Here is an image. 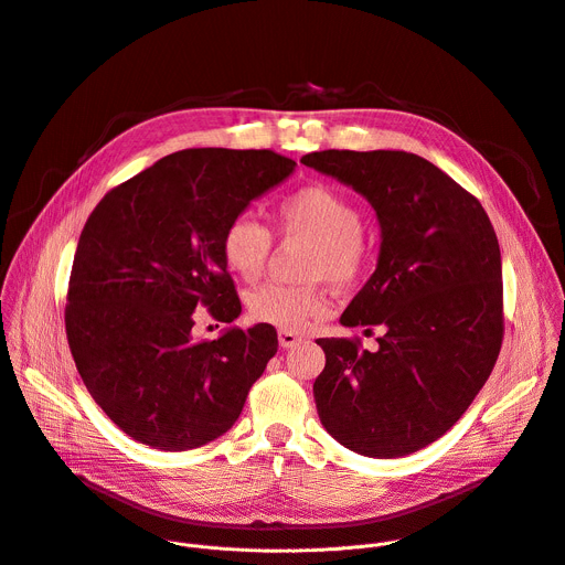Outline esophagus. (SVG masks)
Listing matches in <instances>:
<instances>
[{
  "label": "esophagus",
  "instance_id": "obj_1",
  "mask_svg": "<svg viewBox=\"0 0 565 565\" xmlns=\"http://www.w3.org/2000/svg\"><path fill=\"white\" fill-rule=\"evenodd\" d=\"M299 342H301V335H297L292 331H279V347L281 349H292Z\"/></svg>",
  "mask_w": 565,
  "mask_h": 565
}]
</instances>
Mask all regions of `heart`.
<instances>
[{"mask_svg": "<svg viewBox=\"0 0 565 565\" xmlns=\"http://www.w3.org/2000/svg\"><path fill=\"white\" fill-rule=\"evenodd\" d=\"M277 230L315 246L308 264L310 279H331L338 286L358 281L369 262L362 236L364 216L340 190L312 183L284 196L275 210ZM270 255V232L250 214L234 216L221 234L223 264L246 281H255ZM250 317L281 331H301L327 312L324 290L315 284H266L248 297Z\"/></svg>", "mask_w": 565, "mask_h": 565, "instance_id": "b5f03b06", "label": "heart"}]
</instances>
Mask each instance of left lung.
<instances>
[{
	"label": "left lung",
	"instance_id": "8db88e82",
	"mask_svg": "<svg viewBox=\"0 0 565 565\" xmlns=\"http://www.w3.org/2000/svg\"><path fill=\"white\" fill-rule=\"evenodd\" d=\"M306 168L362 194L380 223L375 273L342 327L382 329L375 351L321 338L312 384L324 429L369 458L414 454L467 412L503 342L501 248L478 199L407 151L327 149Z\"/></svg>",
	"mask_w": 565,
	"mask_h": 565
}]
</instances>
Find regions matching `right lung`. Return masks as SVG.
<instances>
[{"label":"right lung","instance_id":"1","mask_svg":"<svg viewBox=\"0 0 565 565\" xmlns=\"http://www.w3.org/2000/svg\"><path fill=\"white\" fill-rule=\"evenodd\" d=\"M270 149H183L114 188L85 223L66 295V338L98 407L129 438L185 451L223 436L277 353V331L192 335L196 308L225 324L241 301L221 257L225 225L284 183Z\"/></svg>","mask_w":565,"mask_h":565}]
</instances>
